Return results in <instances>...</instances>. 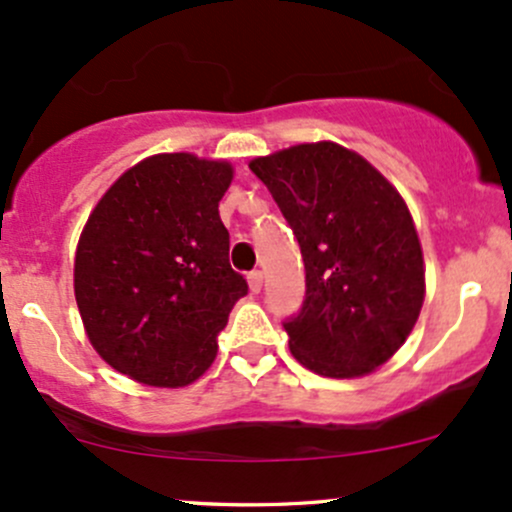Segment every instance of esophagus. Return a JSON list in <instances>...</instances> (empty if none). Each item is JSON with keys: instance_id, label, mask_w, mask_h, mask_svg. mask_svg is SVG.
<instances>
[{"instance_id": "esophagus-1", "label": "esophagus", "mask_w": 512, "mask_h": 512, "mask_svg": "<svg viewBox=\"0 0 512 512\" xmlns=\"http://www.w3.org/2000/svg\"><path fill=\"white\" fill-rule=\"evenodd\" d=\"M247 284H250L252 294H260V291H262V272H257V269H255V272L247 274Z\"/></svg>"}]
</instances>
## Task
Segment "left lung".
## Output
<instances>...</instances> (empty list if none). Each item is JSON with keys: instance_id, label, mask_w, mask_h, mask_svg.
<instances>
[{"instance_id": "8db88e82", "label": "left lung", "mask_w": 512, "mask_h": 512, "mask_svg": "<svg viewBox=\"0 0 512 512\" xmlns=\"http://www.w3.org/2000/svg\"><path fill=\"white\" fill-rule=\"evenodd\" d=\"M250 170L294 228L306 267V301L284 323L291 355L330 379L376 372L425 301L423 247L403 196L333 140L255 157Z\"/></svg>"}]
</instances>
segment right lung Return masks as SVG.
<instances>
[{
  "instance_id": "right-lung-1",
  "label": "right lung",
  "mask_w": 512,
  "mask_h": 512,
  "mask_svg": "<svg viewBox=\"0 0 512 512\" xmlns=\"http://www.w3.org/2000/svg\"><path fill=\"white\" fill-rule=\"evenodd\" d=\"M228 160L157 153L128 167L97 201L75 252L84 333L116 372L182 389L216 359V335L247 294L230 269L218 201Z\"/></svg>"
}]
</instances>
